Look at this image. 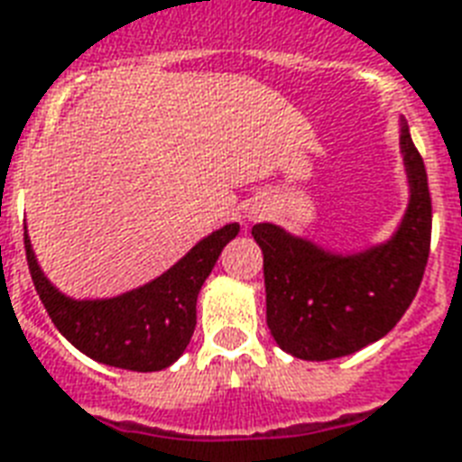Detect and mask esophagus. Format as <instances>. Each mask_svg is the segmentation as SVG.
Instances as JSON below:
<instances>
[{
    "mask_svg": "<svg viewBox=\"0 0 462 462\" xmlns=\"http://www.w3.org/2000/svg\"><path fill=\"white\" fill-rule=\"evenodd\" d=\"M248 218H255V211H248Z\"/></svg>",
    "mask_w": 462,
    "mask_h": 462,
    "instance_id": "1",
    "label": "esophagus"
}]
</instances>
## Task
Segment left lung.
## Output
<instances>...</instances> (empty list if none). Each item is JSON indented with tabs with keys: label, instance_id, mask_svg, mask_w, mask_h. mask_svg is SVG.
Here are the masks:
<instances>
[{
	"label": "left lung",
	"instance_id": "obj_1",
	"mask_svg": "<svg viewBox=\"0 0 462 462\" xmlns=\"http://www.w3.org/2000/svg\"><path fill=\"white\" fill-rule=\"evenodd\" d=\"M400 148L409 204L390 241L341 255L277 224L253 226L263 251L268 328L294 358H343L380 341L416 297L431 245V194L404 119Z\"/></svg>",
	"mask_w": 462,
	"mask_h": 462
}]
</instances>
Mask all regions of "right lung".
Segmentation results:
<instances>
[{"label": "right lung", "mask_w": 462, "mask_h": 462, "mask_svg": "<svg viewBox=\"0 0 462 462\" xmlns=\"http://www.w3.org/2000/svg\"><path fill=\"white\" fill-rule=\"evenodd\" d=\"M26 228V226H23ZM241 231L226 224L202 238L168 273L109 300H72L51 284L23 231L26 260L48 317L68 341L104 365L155 373L185 353L197 326V294L224 245Z\"/></svg>", "instance_id": "right-lung-1"}]
</instances>
